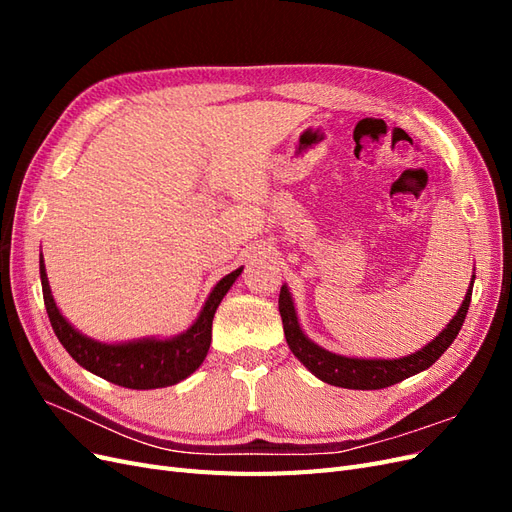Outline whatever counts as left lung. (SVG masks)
Masks as SVG:
<instances>
[{
    "mask_svg": "<svg viewBox=\"0 0 512 512\" xmlns=\"http://www.w3.org/2000/svg\"><path fill=\"white\" fill-rule=\"evenodd\" d=\"M474 277L476 275L472 273L466 297H463L457 314L448 320L446 327L421 350L399 356V359H365V356H346V354H337L318 346L301 329L290 288L284 284L280 290V314L284 322V335H286L288 348L322 382L342 386V389H356V391L386 389V386L397 384L414 374H421V371H425L427 367L436 363L444 354V350L455 342L457 333L461 331V324L468 314Z\"/></svg>",
    "mask_w": 512,
    "mask_h": 512,
    "instance_id": "1",
    "label": "left lung"
}]
</instances>
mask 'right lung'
Listing matches in <instances>:
<instances>
[{
    "label": "right lung",
    "instance_id": "right-lung-1",
    "mask_svg": "<svg viewBox=\"0 0 512 512\" xmlns=\"http://www.w3.org/2000/svg\"><path fill=\"white\" fill-rule=\"evenodd\" d=\"M241 271L243 267L224 275L211 288L196 320L183 333L170 337L151 335L141 339H128V342H100V339L89 337L76 329L61 314V309L57 307L51 294L49 275H46L44 258L40 254V282L46 314H49L53 331L61 346L68 350L76 363L91 371V374L136 391L173 386L192 376L203 365L211 346V324L215 309H218V305L226 297L230 286L237 282Z\"/></svg>",
    "mask_w": 512,
    "mask_h": 512
}]
</instances>
